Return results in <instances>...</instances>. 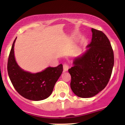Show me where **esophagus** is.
Instances as JSON below:
<instances>
[{"label": "esophagus", "instance_id": "esophagus-1", "mask_svg": "<svg viewBox=\"0 0 125 125\" xmlns=\"http://www.w3.org/2000/svg\"><path fill=\"white\" fill-rule=\"evenodd\" d=\"M68 69H69V66L66 63L64 64H63V71L66 72L68 71Z\"/></svg>", "mask_w": 125, "mask_h": 125}]
</instances>
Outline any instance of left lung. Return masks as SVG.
Segmentation results:
<instances>
[{
    "label": "left lung",
    "instance_id": "left-lung-1",
    "mask_svg": "<svg viewBox=\"0 0 125 125\" xmlns=\"http://www.w3.org/2000/svg\"><path fill=\"white\" fill-rule=\"evenodd\" d=\"M92 39L86 52L74 59L68 70L71 87L82 98L95 96L106 86L111 76L114 54L109 40L102 31L92 28Z\"/></svg>",
    "mask_w": 125,
    "mask_h": 125
}]
</instances>
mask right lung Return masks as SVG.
I'll return each mask as SVG.
<instances>
[{"instance_id": "add662e5", "label": "right lung", "mask_w": 125, "mask_h": 125, "mask_svg": "<svg viewBox=\"0 0 125 125\" xmlns=\"http://www.w3.org/2000/svg\"><path fill=\"white\" fill-rule=\"evenodd\" d=\"M13 42L8 62V72L11 82L17 92L26 99L39 101L48 98L63 72V65L48 67L41 72L31 73L19 66L14 55Z\"/></svg>"}]
</instances>
